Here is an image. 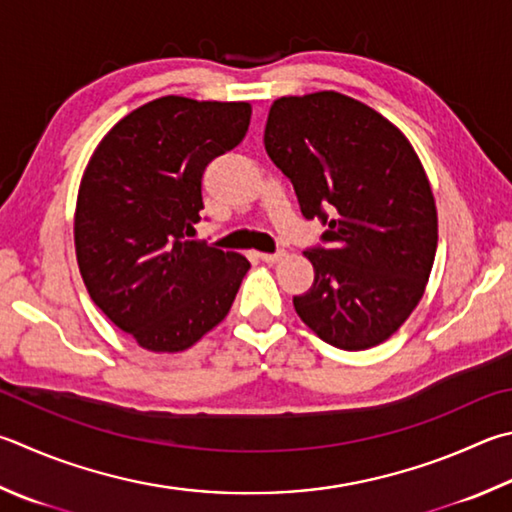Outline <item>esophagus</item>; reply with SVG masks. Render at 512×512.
I'll return each instance as SVG.
<instances>
[{
	"label": "esophagus",
	"instance_id": "obj_1",
	"mask_svg": "<svg viewBox=\"0 0 512 512\" xmlns=\"http://www.w3.org/2000/svg\"><path fill=\"white\" fill-rule=\"evenodd\" d=\"M284 257H286L284 250H277V253H259V259H262L264 264H277V262H282Z\"/></svg>",
	"mask_w": 512,
	"mask_h": 512
}]
</instances>
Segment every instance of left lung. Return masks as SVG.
Masks as SVG:
<instances>
[{
	"instance_id": "8db88e82",
	"label": "left lung",
	"mask_w": 512,
	"mask_h": 512,
	"mask_svg": "<svg viewBox=\"0 0 512 512\" xmlns=\"http://www.w3.org/2000/svg\"><path fill=\"white\" fill-rule=\"evenodd\" d=\"M264 145L302 215L329 226V248L304 253L315 280L293 297L297 315L345 351L392 338L421 302L439 241L434 194L412 143L365 102L315 91L273 102Z\"/></svg>"
}]
</instances>
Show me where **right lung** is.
<instances>
[{"label": "right lung", "instance_id": "right-lung-1", "mask_svg": "<svg viewBox=\"0 0 512 512\" xmlns=\"http://www.w3.org/2000/svg\"><path fill=\"white\" fill-rule=\"evenodd\" d=\"M250 102L163 96L120 118L82 174L73 241L98 309L154 353L190 349L226 318L250 262L197 244L201 176L241 143Z\"/></svg>", "mask_w": 512, "mask_h": 512}]
</instances>
